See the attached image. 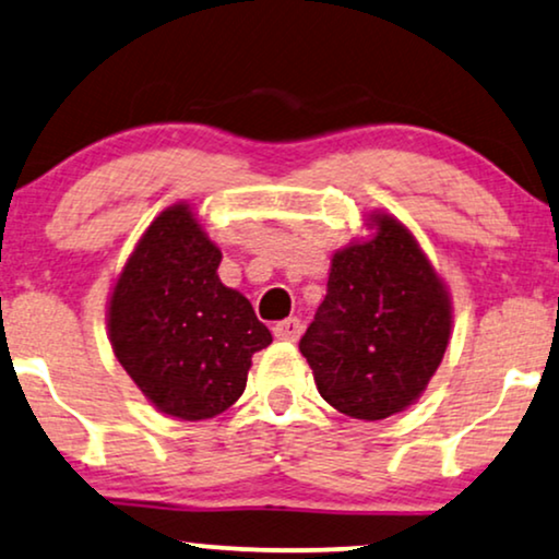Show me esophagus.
Returning a JSON list of instances; mask_svg holds the SVG:
<instances>
[{"instance_id": "1", "label": "esophagus", "mask_w": 559, "mask_h": 559, "mask_svg": "<svg viewBox=\"0 0 559 559\" xmlns=\"http://www.w3.org/2000/svg\"><path fill=\"white\" fill-rule=\"evenodd\" d=\"M273 335L278 337V341H296V337L301 335V322L296 320V317H288V320H281L273 324Z\"/></svg>"}]
</instances>
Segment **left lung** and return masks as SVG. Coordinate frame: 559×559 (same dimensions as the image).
<instances>
[{"mask_svg": "<svg viewBox=\"0 0 559 559\" xmlns=\"http://www.w3.org/2000/svg\"><path fill=\"white\" fill-rule=\"evenodd\" d=\"M369 237L335 250L328 296L299 350L322 400L384 420L420 400L451 341L449 288L400 218L371 211Z\"/></svg>", "mask_w": 559, "mask_h": 559, "instance_id": "left-lung-1", "label": "left lung"}]
</instances>
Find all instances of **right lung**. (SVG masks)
<instances>
[{
  "mask_svg": "<svg viewBox=\"0 0 559 559\" xmlns=\"http://www.w3.org/2000/svg\"><path fill=\"white\" fill-rule=\"evenodd\" d=\"M222 250L188 201L146 227L108 299L118 364L159 413L206 420L242 397L252 353L273 343L252 304L218 278Z\"/></svg>",
  "mask_w": 559,
  "mask_h": 559,
  "instance_id": "add662e5",
  "label": "right lung"
}]
</instances>
